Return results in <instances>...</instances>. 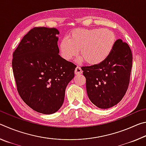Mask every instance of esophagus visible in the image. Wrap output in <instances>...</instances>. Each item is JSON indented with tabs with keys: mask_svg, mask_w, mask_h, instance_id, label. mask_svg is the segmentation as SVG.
<instances>
[{
	"mask_svg": "<svg viewBox=\"0 0 146 146\" xmlns=\"http://www.w3.org/2000/svg\"><path fill=\"white\" fill-rule=\"evenodd\" d=\"M75 73L76 74V75H80V74L82 73V69H81V68L79 67V66H77V67L75 68Z\"/></svg>",
	"mask_w": 146,
	"mask_h": 146,
	"instance_id": "1",
	"label": "esophagus"
}]
</instances>
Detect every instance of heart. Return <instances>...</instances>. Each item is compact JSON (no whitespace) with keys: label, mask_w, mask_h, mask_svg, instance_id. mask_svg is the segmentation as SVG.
<instances>
[{"label":"heart","mask_w":146,"mask_h":146,"mask_svg":"<svg viewBox=\"0 0 146 146\" xmlns=\"http://www.w3.org/2000/svg\"><path fill=\"white\" fill-rule=\"evenodd\" d=\"M116 42L113 31L108 29H78L70 36L64 37L59 44L62 56L70 60L80 49L82 56L76 59L78 62L86 60L91 65L100 64L111 53Z\"/></svg>","instance_id":"obj_1"}]
</instances>
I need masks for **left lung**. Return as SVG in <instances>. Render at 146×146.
I'll use <instances>...</instances> for the list:
<instances>
[{"instance_id": "1", "label": "left lung", "mask_w": 146, "mask_h": 146, "mask_svg": "<svg viewBox=\"0 0 146 146\" xmlns=\"http://www.w3.org/2000/svg\"><path fill=\"white\" fill-rule=\"evenodd\" d=\"M132 62L129 45L118 39L111 53L103 62L82 67L88 97L94 105L108 109L122 99L129 84Z\"/></svg>"}]
</instances>
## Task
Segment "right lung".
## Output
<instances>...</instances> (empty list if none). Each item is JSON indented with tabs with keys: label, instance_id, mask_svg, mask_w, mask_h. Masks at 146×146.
Masks as SVG:
<instances>
[{
	"label": "right lung",
	"instance_id": "obj_1",
	"mask_svg": "<svg viewBox=\"0 0 146 146\" xmlns=\"http://www.w3.org/2000/svg\"><path fill=\"white\" fill-rule=\"evenodd\" d=\"M58 34L54 28H34L13 54L12 68L19 95L29 107L46 115L62 106L66 86L76 67L58 55Z\"/></svg>",
	"mask_w": 146,
	"mask_h": 146
}]
</instances>
